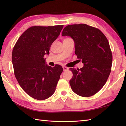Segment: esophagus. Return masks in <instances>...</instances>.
I'll use <instances>...</instances> for the list:
<instances>
[{
    "label": "esophagus",
    "mask_w": 126,
    "mask_h": 126,
    "mask_svg": "<svg viewBox=\"0 0 126 126\" xmlns=\"http://www.w3.org/2000/svg\"><path fill=\"white\" fill-rule=\"evenodd\" d=\"M63 71H66L69 69V68L66 66H63Z\"/></svg>",
    "instance_id": "obj_1"
}]
</instances>
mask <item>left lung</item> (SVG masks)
Listing matches in <instances>:
<instances>
[{"mask_svg": "<svg viewBox=\"0 0 126 126\" xmlns=\"http://www.w3.org/2000/svg\"><path fill=\"white\" fill-rule=\"evenodd\" d=\"M62 36L73 39L75 53L84 64L80 69L70 68L73 74L69 81L71 89L82 97L95 95L111 71L113 56L108 39L99 29L84 24L65 26Z\"/></svg>", "mask_w": 126, "mask_h": 126, "instance_id": "left-lung-1", "label": "left lung"}]
</instances>
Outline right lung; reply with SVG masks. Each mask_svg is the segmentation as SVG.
<instances>
[{
  "mask_svg": "<svg viewBox=\"0 0 126 126\" xmlns=\"http://www.w3.org/2000/svg\"><path fill=\"white\" fill-rule=\"evenodd\" d=\"M63 25L34 26L20 36L13 49L12 61L15 75L26 93L44 100L55 93L63 68L45 63L52 43L60 35Z\"/></svg>",
  "mask_w": 126,
  "mask_h": 126,
  "instance_id": "obj_1",
  "label": "right lung"
}]
</instances>
